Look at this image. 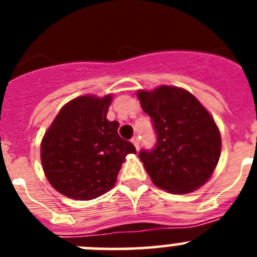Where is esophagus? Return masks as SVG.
<instances>
[{
	"label": "esophagus",
	"mask_w": 257,
	"mask_h": 257,
	"mask_svg": "<svg viewBox=\"0 0 257 257\" xmlns=\"http://www.w3.org/2000/svg\"><path fill=\"white\" fill-rule=\"evenodd\" d=\"M131 143H133L134 144V147H135L136 149H139V145H140V142H139V138H138V136H134L133 139H131Z\"/></svg>",
	"instance_id": "obj_1"
}]
</instances>
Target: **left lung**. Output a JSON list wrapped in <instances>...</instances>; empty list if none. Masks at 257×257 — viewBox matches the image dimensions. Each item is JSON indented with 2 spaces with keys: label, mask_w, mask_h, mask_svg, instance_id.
I'll list each match as a JSON object with an SVG mask.
<instances>
[{
  "label": "left lung",
  "mask_w": 257,
  "mask_h": 257,
  "mask_svg": "<svg viewBox=\"0 0 257 257\" xmlns=\"http://www.w3.org/2000/svg\"><path fill=\"white\" fill-rule=\"evenodd\" d=\"M153 121L156 148L142 151L140 161L156 187L185 194L207 183L221 153L219 127L189 91L162 85L136 92Z\"/></svg>",
  "instance_id": "1"
}]
</instances>
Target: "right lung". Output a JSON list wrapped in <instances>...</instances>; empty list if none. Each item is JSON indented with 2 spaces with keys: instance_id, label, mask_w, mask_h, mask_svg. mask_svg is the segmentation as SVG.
I'll use <instances>...</instances> for the list:
<instances>
[{
  "instance_id": "obj_1",
  "label": "right lung",
  "mask_w": 257,
  "mask_h": 257,
  "mask_svg": "<svg viewBox=\"0 0 257 257\" xmlns=\"http://www.w3.org/2000/svg\"><path fill=\"white\" fill-rule=\"evenodd\" d=\"M112 94L82 95L65 104L41 142V162L54 189L72 199L90 201L112 189L127 154L136 153L108 121Z\"/></svg>"
}]
</instances>
